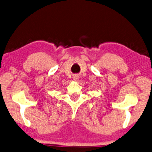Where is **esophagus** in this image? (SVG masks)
<instances>
[{
  "label": "esophagus",
  "instance_id": "esophagus-1",
  "mask_svg": "<svg viewBox=\"0 0 152 152\" xmlns=\"http://www.w3.org/2000/svg\"><path fill=\"white\" fill-rule=\"evenodd\" d=\"M77 79H78V78H77V76L74 77V80H77Z\"/></svg>",
  "mask_w": 152,
  "mask_h": 152
}]
</instances>
